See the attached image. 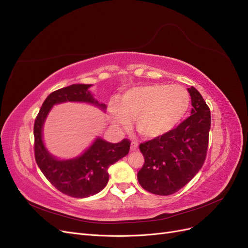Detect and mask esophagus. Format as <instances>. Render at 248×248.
Returning <instances> with one entry per match:
<instances>
[{
  "label": "esophagus",
  "mask_w": 248,
  "mask_h": 248,
  "mask_svg": "<svg viewBox=\"0 0 248 248\" xmlns=\"http://www.w3.org/2000/svg\"><path fill=\"white\" fill-rule=\"evenodd\" d=\"M138 146H139L138 142L133 141V142L131 143V151H135V150L138 149Z\"/></svg>",
  "instance_id": "obj_1"
}]
</instances>
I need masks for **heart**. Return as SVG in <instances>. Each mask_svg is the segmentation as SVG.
Returning <instances> with one entry per match:
<instances>
[{
	"label": "heart",
	"mask_w": 248,
	"mask_h": 248,
	"mask_svg": "<svg viewBox=\"0 0 248 248\" xmlns=\"http://www.w3.org/2000/svg\"><path fill=\"white\" fill-rule=\"evenodd\" d=\"M191 105L189 92L181 86L146 85L127 90L119 103L110 104L112 121L126 125L134 118L137 132L144 138L166 135L181 123Z\"/></svg>",
	"instance_id": "heart-1"
}]
</instances>
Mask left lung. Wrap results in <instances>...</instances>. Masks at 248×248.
<instances>
[{
	"label": "left lung",
	"mask_w": 248,
	"mask_h": 248,
	"mask_svg": "<svg viewBox=\"0 0 248 248\" xmlns=\"http://www.w3.org/2000/svg\"><path fill=\"white\" fill-rule=\"evenodd\" d=\"M188 92L191 115L166 135L140 144L145 162L137 177L142 188L152 194L176 193L204 163L210 129L209 107L194 87Z\"/></svg>",
	"instance_id": "8db88e82"
}]
</instances>
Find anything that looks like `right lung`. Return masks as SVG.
<instances>
[{
  "label": "right lung",
  "instance_id": "obj_1",
  "mask_svg": "<svg viewBox=\"0 0 248 248\" xmlns=\"http://www.w3.org/2000/svg\"><path fill=\"white\" fill-rule=\"evenodd\" d=\"M92 85H71L54 91L46 100L36 115L33 125L34 157L44 176L62 193L76 198L95 195L108 183V168L129 153L131 142L124 139L119 143H109L97 138L80 156L60 160L46 149L43 142V125L55 104L63 102H86L105 110L106 105L99 103L91 94Z\"/></svg>",
  "mask_w": 248,
  "mask_h": 248
}]
</instances>
